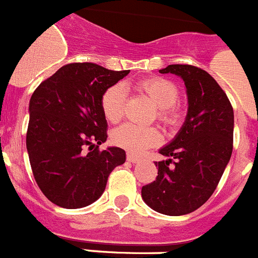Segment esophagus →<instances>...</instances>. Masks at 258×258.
Listing matches in <instances>:
<instances>
[{"instance_id": "obj_1", "label": "esophagus", "mask_w": 258, "mask_h": 258, "mask_svg": "<svg viewBox=\"0 0 258 258\" xmlns=\"http://www.w3.org/2000/svg\"><path fill=\"white\" fill-rule=\"evenodd\" d=\"M127 161H128V162H132V163H138L139 161H140V158L136 156H134L132 153H127Z\"/></svg>"}]
</instances>
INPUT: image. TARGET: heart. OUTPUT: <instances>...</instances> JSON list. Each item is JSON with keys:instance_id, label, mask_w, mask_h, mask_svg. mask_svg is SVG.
Listing matches in <instances>:
<instances>
[{"instance_id": "1", "label": "heart", "mask_w": 258, "mask_h": 258, "mask_svg": "<svg viewBox=\"0 0 258 258\" xmlns=\"http://www.w3.org/2000/svg\"><path fill=\"white\" fill-rule=\"evenodd\" d=\"M135 89L144 93L157 106V119L165 126H175L180 119V109L176 105L179 97L178 87L172 82L158 76L148 78L135 84ZM126 105V91L119 84L111 86L104 92L101 109L105 119L116 123L122 119ZM111 140L116 147L131 153H142L145 149L156 147L161 142V134L156 127L135 126L131 123L122 124L111 134Z\"/></svg>"}]
</instances>
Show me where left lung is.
Masks as SVG:
<instances>
[{"mask_svg":"<svg viewBox=\"0 0 258 258\" xmlns=\"http://www.w3.org/2000/svg\"><path fill=\"white\" fill-rule=\"evenodd\" d=\"M185 84L188 113L172 142L160 149L169 160L154 162L158 175L142 188L148 207L166 216H184L216 191L232 153L234 110L223 89L207 71L191 64H169ZM176 162L169 166L172 160Z\"/></svg>","mask_w":258,"mask_h":258,"instance_id":"1","label":"left lung"}]
</instances>
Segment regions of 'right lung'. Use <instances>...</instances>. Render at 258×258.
I'll return each mask as SVG.
<instances>
[{
  "instance_id": "1",
  "label": "right lung",
  "mask_w": 258,
  "mask_h": 258,
  "mask_svg": "<svg viewBox=\"0 0 258 258\" xmlns=\"http://www.w3.org/2000/svg\"><path fill=\"white\" fill-rule=\"evenodd\" d=\"M128 73L89 62L69 63L33 92L27 152L36 183L58 207L78 209L95 203L110 172L126 161L120 148L100 151L98 145L107 138L102 95Z\"/></svg>"
}]
</instances>
